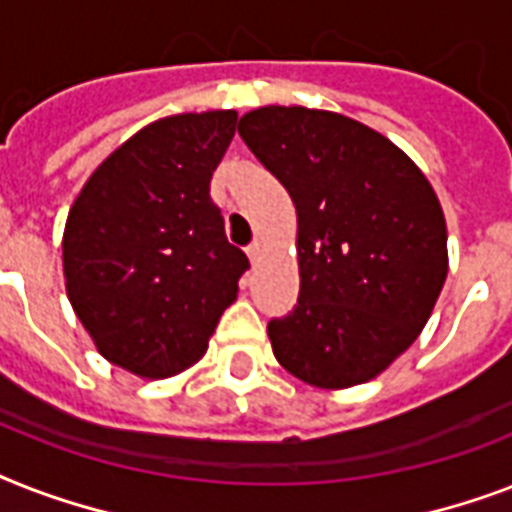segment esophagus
I'll return each instance as SVG.
<instances>
[{"label":"esophagus","mask_w":512,"mask_h":512,"mask_svg":"<svg viewBox=\"0 0 512 512\" xmlns=\"http://www.w3.org/2000/svg\"><path fill=\"white\" fill-rule=\"evenodd\" d=\"M247 255H249V260H252V263H255L257 257L263 255V239H260V236H257V239L252 241V244H249Z\"/></svg>","instance_id":"34e87169"}]
</instances>
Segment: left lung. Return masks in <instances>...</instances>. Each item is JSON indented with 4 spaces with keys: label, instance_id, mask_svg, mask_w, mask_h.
I'll return each instance as SVG.
<instances>
[{
    "label": "left lung",
    "instance_id": "obj_1",
    "mask_svg": "<svg viewBox=\"0 0 512 512\" xmlns=\"http://www.w3.org/2000/svg\"><path fill=\"white\" fill-rule=\"evenodd\" d=\"M239 135L297 209L300 297L268 321L273 356L316 388L372 380L417 340L444 287L436 191L401 148L332 111L255 108Z\"/></svg>",
    "mask_w": 512,
    "mask_h": 512
}]
</instances>
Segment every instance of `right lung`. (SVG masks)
<instances>
[{
	"mask_svg": "<svg viewBox=\"0 0 512 512\" xmlns=\"http://www.w3.org/2000/svg\"><path fill=\"white\" fill-rule=\"evenodd\" d=\"M233 132L236 111L148 124L92 172L68 212V300L100 353L138 377L196 364L249 268L209 196Z\"/></svg>",
	"mask_w": 512,
	"mask_h": 512,
	"instance_id": "1",
	"label": "right lung"
}]
</instances>
